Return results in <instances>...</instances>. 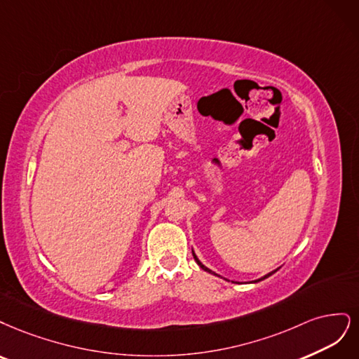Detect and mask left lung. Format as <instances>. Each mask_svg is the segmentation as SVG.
Instances as JSON below:
<instances>
[{
    "label": "left lung",
    "mask_w": 359,
    "mask_h": 359,
    "mask_svg": "<svg viewBox=\"0 0 359 359\" xmlns=\"http://www.w3.org/2000/svg\"><path fill=\"white\" fill-rule=\"evenodd\" d=\"M192 255H194V259L196 261V264H198V265H200V267H201V269H203L204 271H207V273H210V274H213V276H217V277H221V279H224V280H228V279H225V277H222V276H219V274H216L215 271H212L210 269H207V267H205V265H204V264H203V262H201V261L198 259V257H196V255H195V252H194V249H192ZM277 270H279V269H276V270H273V271L267 273V274H265V276L259 277V279H257V280H252L250 283H257V282H261V280H264V279H267V277H270L271 274H274V273H276ZM228 282H229V280H228ZM233 283H237V282H234V280H233Z\"/></svg>",
    "instance_id": "left-lung-1"
}]
</instances>
